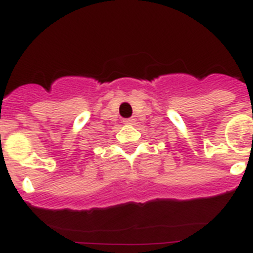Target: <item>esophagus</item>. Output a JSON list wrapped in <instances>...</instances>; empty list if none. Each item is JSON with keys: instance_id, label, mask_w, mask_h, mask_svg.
<instances>
[{"instance_id": "34e87169", "label": "esophagus", "mask_w": 253, "mask_h": 253, "mask_svg": "<svg viewBox=\"0 0 253 253\" xmlns=\"http://www.w3.org/2000/svg\"><path fill=\"white\" fill-rule=\"evenodd\" d=\"M133 122H135V120H133V118H126V120H124V124H126V125H132Z\"/></svg>"}]
</instances>
